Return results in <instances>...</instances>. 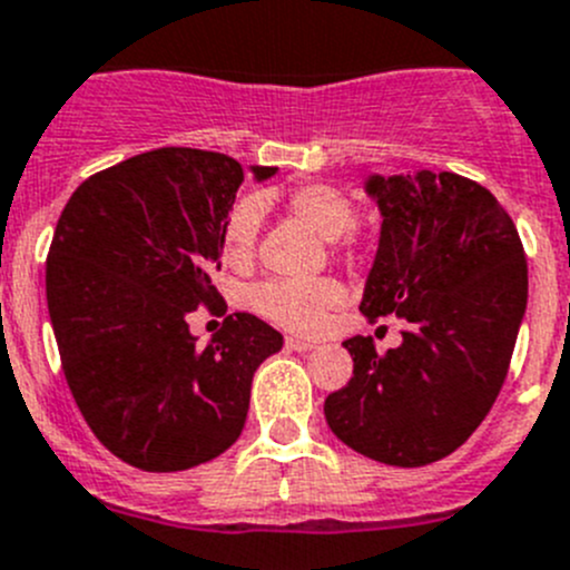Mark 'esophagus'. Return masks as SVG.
Here are the masks:
<instances>
[{"instance_id": "1", "label": "esophagus", "mask_w": 570, "mask_h": 570, "mask_svg": "<svg viewBox=\"0 0 570 570\" xmlns=\"http://www.w3.org/2000/svg\"><path fill=\"white\" fill-rule=\"evenodd\" d=\"M286 351H295V353H306V351H312V342L308 340H297V336H286Z\"/></svg>"}]
</instances>
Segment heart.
I'll return each mask as SVG.
<instances>
[{
	"label": "heart",
	"mask_w": 570,
	"mask_h": 570,
	"mask_svg": "<svg viewBox=\"0 0 570 570\" xmlns=\"http://www.w3.org/2000/svg\"><path fill=\"white\" fill-rule=\"evenodd\" d=\"M286 212L312 228L320 239L336 242L356 225V206L342 189L328 184L297 186L286 197ZM262 208L256 200H239L223 225L225 258L236 267L247 264L256 250ZM342 286L331 278L320 281H267L250 295L253 308L281 328L312 334L325 323L328 312L342 306Z\"/></svg>",
	"instance_id": "obj_1"
}]
</instances>
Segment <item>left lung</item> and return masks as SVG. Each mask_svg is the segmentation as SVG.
<instances>
[{
    "label": "left lung",
    "instance_id": "1",
    "mask_svg": "<svg viewBox=\"0 0 570 570\" xmlns=\"http://www.w3.org/2000/svg\"><path fill=\"white\" fill-rule=\"evenodd\" d=\"M364 189L381 236L358 308L406 328L384 356L370 336L342 342L353 379L325 397V420L347 449L420 468L454 454L499 397L527 312V256L476 180L420 169L370 175Z\"/></svg>",
    "mask_w": 570,
    "mask_h": 570
}]
</instances>
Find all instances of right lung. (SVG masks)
Returning a JSON list of instances; mask_svg holds the SVG:
<instances>
[{
	"mask_svg": "<svg viewBox=\"0 0 570 570\" xmlns=\"http://www.w3.org/2000/svg\"><path fill=\"white\" fill-rule=\"evenodd\" d=\"M242 180L223 153L161 147L82 180L55 228L47 306L66 384L99 443L141 471H186L228 451L253 373L284 345L239 312L200 347L186 320L225 306L212 275Z\"/></svg>",
	"mask_w": 570,
	"mask_h": 570,
	"instance_id": "1",
	"label": "right lung"
}]
</instances>
